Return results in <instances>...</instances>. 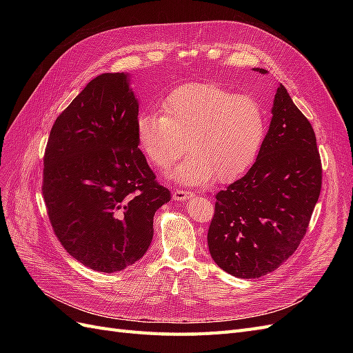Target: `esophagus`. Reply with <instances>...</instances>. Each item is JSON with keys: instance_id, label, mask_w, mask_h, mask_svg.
Wrapping results in <instances>:
<instances>
[{"instance_id": "34e87169", "label": "esophagus", "mask_w": 353, "mask_h": 353, "mask_svg": "<svg viewBox=\"0 0 353 353\" xmlns=\"http://www.w3.org/2000/svg\"><path fill=\"white\" fill-rule=\"evenodd\" d=\"M193 197V193L191 191H187V190H175L174 191V200L175 201H184V200H188Z\"/></svg>"}]
</instances>
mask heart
Returning a JSON list of instances; mask_svg holds the SVG:
<instances>
[{"instance_id":"b5f03b06","label":"heart","mask_w":353,"mask_h":353,"mask_svg":"<svg viewBox=\"0 0 353 353\" xmlns=\"http://www.w3.org/2000/svg\"><path fill=\"white\" fill-rule=\"evenodd\" d=\"M266 128L258 99L206 82L174 90L162 114L143 112L135 123L140 148L159 169L174 165L188 148L190 154L166 175L183 185L228 183L243 175L261 152Z\"/></svg>"}]
</instances>
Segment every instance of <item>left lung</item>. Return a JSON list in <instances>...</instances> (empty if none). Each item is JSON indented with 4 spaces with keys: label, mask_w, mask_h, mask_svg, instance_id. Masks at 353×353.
<instances>
[{
    "label": "left lung",
    "mask_w": 353,
    "mask_h": 353,
    "mask_svg": "<svg viewBox=\"0 0 353 353\" xmlns=\"http://www.w3.org/2000/svg\"><path fill=\"white\" fill-rule=\"evenodd\" d=\"M271 113L256 162L216 194L208 231L212 259L237 279H259L290 258L305 237L321 191L312 125L281 83Z\"/></svg>",
    "instance_id": "8db88e82"
}]
</instances>
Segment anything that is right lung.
<instances>
[{"instance_id": "obj_1", "label": "right lung", "mask_w": 353, "mask_h": 353, "mask_svg": "<svg viewBox=\"0 0 353 353\" xmlns=\"http://www.w3.org/2000/svg\"><path fill=\"white\" fill-rule=\"evenodd\" d=\"M137 117L130 74L101 73L48 137L42 194L52 230L70 256L99 272L143 258L154 213L170 200L138 147Z\"/></svg>"}]
</instances>
